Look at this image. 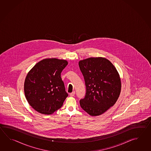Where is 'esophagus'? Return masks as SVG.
<instances>
[{"label":"esophagus","mask_w":151,"mask_h":151,"mask_svg":"<svg viewBox=\"0 0 151 151\" xmlns=\"http://www.w3.org/2000/svg\"><path fill=\"white\" fill-rule=\"evenodd\" d=\"M75 93H76L75 91H73V92H72V93H70V96H74V95H75Z\"/></svg>","instance_id":"obj_1"}]
</instances>
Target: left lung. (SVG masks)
Masks as SVG:
<instances>
[{"label": "left lung", "instance_id": "1", "mask_svg": "<svg viewBox=\"0 0 151 151\" xmlns=\"http://www.w3.org/2000/svg\"><path fill=\"white\" fill-rule=\"evenodd\" d=\"M79 66L86 88L80 106L90 116L101 115L119 98L122 86L119 73L111 61L102 57L80 60Z\"/></svg>", "mask_w": 151, "mask_h": 151}]
</instances>
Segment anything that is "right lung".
Here are the masks:
<instances>
[{
  "label": "right lung",
  "instance_id": "1",
  "mask_svg": "<svg viewBox=\"0 0 151 151\" xmlns=\"http://www.w3.org/2000/svg\"><path fill=\"white\" fill-rule=\"evenodd\" d=\"M65 60L47 58L39 61L29 71L24 83L26 98L36 111L51 114L63 105L68 94L61 78L68 65Z\"/></svg>",
  "mask_w": 151,
  "mask_h": 151
}]
</instances>
